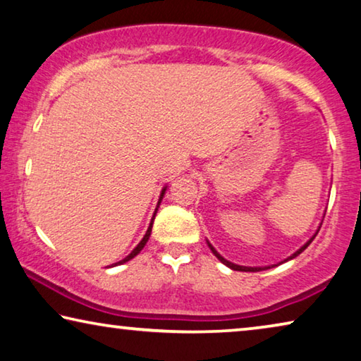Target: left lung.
Returning a JSON list of instances; mask_svg holds the SVG:
<instances>
[{
    "instance_id": "8db88e82",
    "label": "left lung",
    "mask_w": 361,
    "mask_h": 361,
    "mask_svg": "<svg viewBox=\"0 0 361 361\" xmlns=\"http://www.w3.org/2000/svg\"><path fill=\"white\" fill-rule=\"evenodd\" d=\"M319 228H322V226H319ZM318 231H319V230H318ZM318 231L313 234V238L310 239V241H307L304 245H302V247H300L299 250H297L295 254H293L290 257H288V259H286L284 262H288V260H290V259H294V257H297L299 254L304 252V250L308 247V245H310V243H312L313 239H314V236H317ZM207 244H209L210 250H212V252H214V255L216 257V259H219V260L223 263V265H226L228 268H231V270H236V271H260V270H267V268H270V267H243V265H236V263H231V262H228L226 259H223V257H221L219 252H216V250L214 249V245H212L209 241H207ZM273 267H274V265H273Z\"/></svg>"
}]
</instances>
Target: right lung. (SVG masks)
<instances>
[{
    "instance_id": "add662e5",
    "label": "right lung",
    "mask_w": 361,
    "mask_h": 361,
    "mask_svg": "<svg viewBox=\"0 0 361 361\" xmlns=\"http://www.w3.org/2000/svg\"><path fill=\"white\" fill-rule=\"evenodd\" d=\"M164 194H165V188H164V190H162V192H160V197H159L157 207H159V205H160V201H162ZM156 214H157V209H156V212H154V215H152V220H151V225H149V228H147V231H146V234H145V238H142V239H141V241H140V244H138V245H136V247H135L133 250H131V252H130V254H128L127 257H125V259H123V260H120V262H117V263H114V265H112V267L122 265V263H125V262H128V260H131V259H133V257H136V255H138V254L141 252V250H142V247H145V245H146V243H147V239H149V236H151V231H152V223H154V219H156Z\"/></svg>"
}]
</instances>
